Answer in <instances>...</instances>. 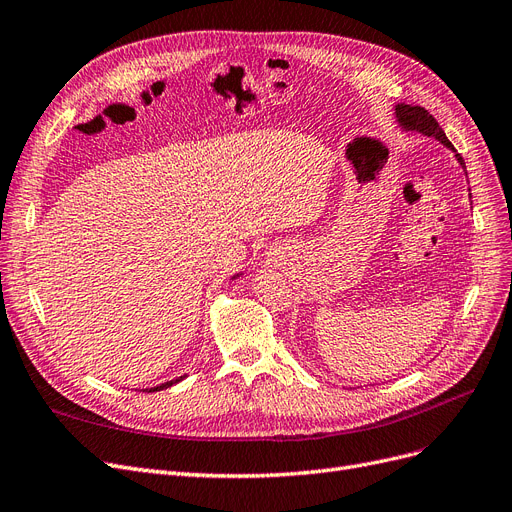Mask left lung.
Masks as SVG:
<instances>
[{"label": "left lung", "instance_id": "obj_1", "mask_svg": "<svg viewBox=\"0 0 512 512\" xmlns=\"http://www.w3.org/2000/svg\"><path fill=\"white\" fill-rule=\"evenodd\" d=\"M394 116H396V122H399V126H401L403 130L422 132L424 137H432V139L441 141L447 149H451L453 154H456V160L460 162V166H462V168H466V164H464L462 156L458 154L456 149H453V145H451V143H449V139L445 137V132H443V128L439 126V122L434 120L424 107H420V105H405V103H399V105L394 107Z\"/></svg>", "mask_w": 512, "mask_h": 512}]
</instances>
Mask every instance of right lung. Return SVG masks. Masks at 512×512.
I'll return each mask as SVG.
<instances>
[{
    "mask_svg": "<svg viewBox=\"0 0 512 512\" xmlns=\"http://www.w3.org/2000/svg\"><path fill=\"white\" fill-rule=\"evenodd\" d=\"M236 278V276H234ZM185 375H181V377H177V380H170V382H164V384H160V386H154V388H147V392H158V390H164V388H170L173 384H179L181 380H183Z\"/></svg>",
    "mask_w": 512,
    "mask_h": 512,
    "instance_id": "obj_1",
    "label": "right lung"
}]
</instances>
